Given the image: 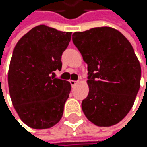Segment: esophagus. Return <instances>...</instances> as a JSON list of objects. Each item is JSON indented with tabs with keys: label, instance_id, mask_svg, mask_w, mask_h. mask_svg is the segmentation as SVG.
Returning a JSON list of instances; mask_svg holds the SVG:
<instances>
[{
	"label": "esophagus",
	"instance_id": "esophagus-1",
	"mask_svg": "<svg viewBox=\"0 0 147 147\" xmlns=\"http://www.w3.org/2000/svg\"><path fill=\"white\" fill-rule=\"evenodd\" d=\"M69 83H70V84L72 86H76V84H78V81H75V80H70L69 81Z\"/></svg>",
	"mask_w": 147,
	"mask_h": 147
}]
</instances>
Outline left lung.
Returning a JSON list of instances; mask_svg holds the SVG:
<instances>
[{
    "mask_svg": "<svg viewBox=\"0 0 147 147\" xmlns=\"http://www.w3.org/2000/svg\"><path fill=\"white\" fill-rule=\"evenodd\" d=\"M72 40L87 63L84 114L97 126L118 123L131 109L140 87L141 67L131 44L111 27L74 32Z\"/></svg>",
    "mask_w": 147,
    "mask_h": 147,
    "instance_id": "obj_1",
    "label": "left lung"
}]
</instances>
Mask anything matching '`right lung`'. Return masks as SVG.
Here are the masks:
<instances>
[{
	"label": "right lung",
	"instance_id": "add662e5",
	"mask_svg": "<svg viewBox=\"0 0 147 147\" xmlns=\"http://www.w3.org/2000/svg\"><path fill=\"white\" fill-rule=\"evenodd\" d=\"M71 32L38 25L24 35L12 54L8 83L10 98L20 119L43 129L56 124L63 114L70 84L55 78L61 69V55Z\"/></svg>",
	"mask_w": 147,
	"mask_h": 147
}]
</instances>
